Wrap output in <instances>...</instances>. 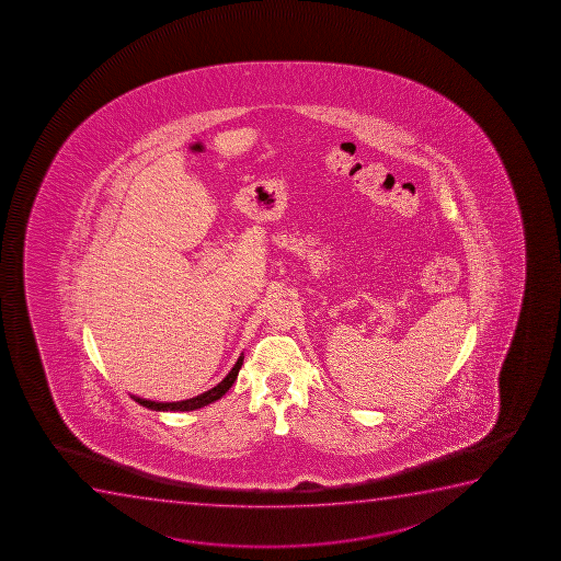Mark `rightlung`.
<instances>
[{
  "label": "right lung",
  "mask_w": 561,
  "mask_h": 561,
  "mask_svg": "<svg viewBox=\"0 0 561 561\" xmlns=\"http://www.w3.org/2000/svg\"><path fill=\"white\" fill-rule=\"evenodd\" d=\"M242 363H244V355H240L237 364L232 366L231 371L227 374L224 381L218 382L214 389L206 390L203 394L195 396V398H190V400H182V402H152V400H145V398H139V396H131L135 402H139L140 405H145V408L153 409V411H193V409H201L208 405V403L216 402L219 400L221 396L227 392V390L231 389L232 382L237 381L238 371L242 368Z\"/></svg>",
  "instance_id": "1"
}]
</instances>
